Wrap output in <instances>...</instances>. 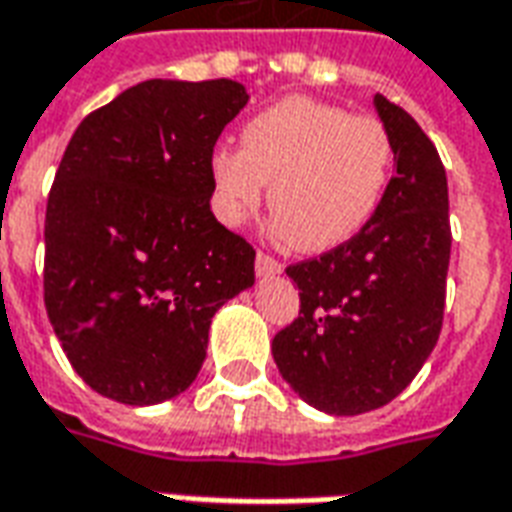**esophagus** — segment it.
I'll list each match as a JSON object with an SVG mask.
<instances>
[{"label": "esophagus", "mask_w": 512, "mask_h": 512, "mask_svg": "<svg viewBox=\"0 0 512 512\" xmlns=\"http://www.w3.org/2000/svg\"><path fill=\"white\" fill-rule=\"evenodd\" d=\"M255 271H257V277H274V274H279V271H282V263H279V260H274L271 255H266V252H257Z\"/></svg>", "instance_id": "34e87169"}]
</instances>
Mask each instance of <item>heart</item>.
<instances>
[{
  "label": "heart",
  "mask_w": 512,
  "mask_h": 512,
  "mask_svg": "<svg viewBox=\"0 0 512 512\" xmlns=\"http://www.w3.org/2000/svg\"><path fill=\"white\" fill-rule=\"evenodd\" d=\"M395 142L373 115L288 95L241 126V150L216 147L208 158L213 211L227 227L266 200L268 233L301 252H329L373 222L392 180Z\"/></svg>",
  "instance_id": "b5f03b06"
}]
</instances>
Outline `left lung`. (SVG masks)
<instances>
[{
    "label": "left lung",
    "mask_w": 512,
    "mask_h": 512,
    "mask_svg": "<svg viewBox=\"0 0 512 512\" xmlns=\"http://www.w3.org/2000/svg\"><path fill=\"white\" fill-rule=\"evenodd\" d=\"M395 142V175L362 233L288 266L299 318L271 343L293 392L354 417L395 400L439 340L450 266V200L441 158L417 120L373 98Z\"/></svg>",
    "instance_id": "obj_1"
}]
</instances>
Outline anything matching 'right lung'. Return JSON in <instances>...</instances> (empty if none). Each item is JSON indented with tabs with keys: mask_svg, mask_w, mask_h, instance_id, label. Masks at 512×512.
Here are the masks:
<instances>
[{
	"mask_svg": "<svg viewBox=\"0 0 512 512\" xmlns=\"http://www.w3.org/2000/svg\"><path fill=\"white\" fill-rule=\"evenodd\" d=\"M249 101L233 79H150L82 120L46 205V312L98 395L153 406L200 373L211 318L255 285L216 222L208 158Z\"/></svg>",
	"mask_w": 512,
	"mask_h": 512,
	"instance_id": "1",
	"label": "right lung"
}]
</instances>
